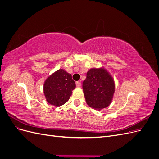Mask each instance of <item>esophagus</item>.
Masks as SVG:
<instances>
[{
  "mask_svg": "<svg viewBox=\"0 0 159 159\" xmlns=\"http://www.w3.org/2000/svg\"><path fill=\"white\" fill-rule=\"evenodd\" d=\"M75 84H76V86L77 87H81V83L80 82V81H76L75 82Z\"/></svg>",
  "mask_w": 159,
  "mask_h": 159,
  "instance_id": "34e87169",
  "label": "esophagus"
}]
</instances>
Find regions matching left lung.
I'll return each mask as SVG.
<instances>
[{
  "label": "left lung",
  "instance_id": "8db88e82",
  "mask_svg": "<svg viewBox=\"0 0 159 159\" xmlns=\"http://www.w3.org/2000/svg\"><path fill=\"white\" fill-rule=\"evenodd\" d=\"M83 89L89 106L101 110L111 103L115 92L114 80L104 68H91L83 81Z\"/></svg>",
  "mask_w": 159,
  "mask_h": 159
}]
</instances>
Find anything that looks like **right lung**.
Masks as SVG:
<instances>
[{"instance_id": "right-lung-1", "label": "right lung", "mask_w": 159, "mask_h": 159, "mask_svg": "<svg viewBox=\"0 0 159 159\" xmlns=\"http://www.w3.org/2000/svg\"><path fill=\"white\" fill-rule=\"evenodd\" d=\"M75 88V84L71 75L60 69L46 80L44 93L48 103L58 107L68 102Z\"/></svg>"}]
</instances>
